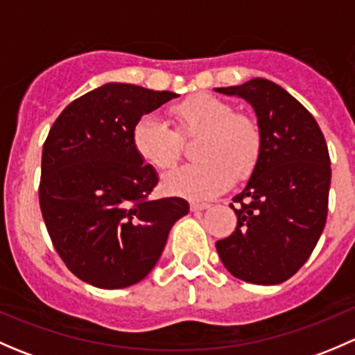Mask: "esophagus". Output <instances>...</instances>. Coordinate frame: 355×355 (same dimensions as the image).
Segmentation results:
<instances>
[{
    "instance_id": "34e87169",
    "label": "esophagus",
    "mask_w": 355,
    "mask_h": 355,
    "mask_svg": "<svg viewBox=\"0 0 355 355\" xmlns=\"http://www.w3.org/2000/svg\"><path fill=\"white\" fill-rule=\"evenodd\" d=\"M211 204L209 202H191V211H204V209H209Z\"/></svg>"
}]
</instances>
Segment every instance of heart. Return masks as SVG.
Returning <instances> with one entry per match:
<instances>
[{
  "label": "heart",
  "instance_id": "1",
  "mask_svg": "<svg viewBox=\"0 0 355 355\" xmlns=\"http://www.w3.org/2000/svg\"><path fill=\"white\" fill-rule=\"evenodd\" d=\"M177 132L156 114H146L132 130V146L146 164L166 171L182 155V137L202 134L199 163L185 164L163 180L171 196L192 200L214 198L228 191L234 180L252 173L261 153L259 127L235 113L234 106L209 94H198L171 106Z\"/></svg>",
  "mask_w": 355,
  "mask_h": 355
}]
</instances>
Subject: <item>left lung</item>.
I'll use <instances>...</instances> for the list:
<instances>
[{"label": "left lung", "instance_id": "1", "mask_svg": "<svg viewBox=\"0 0 355 355\" xmlns=\"http://www.w3.org/2000/svg\"><path fill=\"white\" fill-rule=\"evenodd\" d=\"M214 91L245 99L261 132L259 159L230 204L237 228L216 242V250L239 280L282 284L309 259L327 223V141L313 114L275 82L257 77Z\"/></svg>", "mask_w": 355, "mask_h": 355}]
</instances>
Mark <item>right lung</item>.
I'll return each mask as SVG.
<instances>
[{"label": "right lung", "mask_w": 355, "mask_h": 355, "mask_svg": "<svg viewBox=\"0 0 355 355\" xmlns=\"http://www.w3.org/2000/svg\"><path fill=\"white\" fill-rule=\"evenodd\" d=\"M178 94L110 82L62 111L42 146L39 204L56 252L85 284L114 290L156 266L180 198L149 199L157 173L132 146L134 125Z\"/></svg>", "instance_id": "obj_1"}]
</instances>
